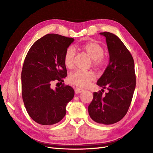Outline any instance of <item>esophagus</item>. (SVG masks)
Segmentation results:
<instances>
[{
	"label": "esophagus",
	"mask_w": 153,
	"mask_h": 153,
	"mask_svg": "<svg viewBox=\"0 0 153 153\" xmlns=\"http://www.w3.org/2000/svg\"><path fill=\"white\" fill-rule=\"evenodd\" d=\"M84 90L82 89V88H77L76 90H75V93L76 94H79V93H81L82 92H83Z\"/></svg>",
	"instance_id": "1"
}]
</instances>
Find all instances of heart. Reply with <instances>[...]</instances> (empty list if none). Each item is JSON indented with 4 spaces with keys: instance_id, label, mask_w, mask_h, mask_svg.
<instances>
[{
    "instance_id": "heart-1",
    "label": "heart",
    "mask_w": 153,
    "mask_h": 153,
    "mask_svg": "<svg viewBox=\"0 0 153 153\" xmlns=\"http://www.w3.org/2000/svg\"><path fill=\"white\" fill-rule=\"evenodd\" d=\"M81 49L93 60V64L97 68H101L105 65V59L103 57L104 50L99 43L95 41L88 42L83 45ZM74 56L75 50L72 48L66 50L64 56V63L66 68L72 69L74 66ZM95 79V74L92 71L76 70L69 77L70 83L80 87H87Z\"/></svg>"
}]
</instances>
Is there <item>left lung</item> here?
Instances as JSON below:
<instances>
[{
	"mask_svg": "<svg viewBox=\"0 0 153 153\" xmlns=\"http://www.w3.org/2000/svg\"><path fill=\"white\" fill-rule=\"evenodd\" d=\"M106 38L108 64L97 85L108 92L93 93L88 114L95 122L111 125L118 122L127 114L136 87L134 62L126 46L115 34L100 33Z\"/></svg>",
	"mask_w": 153,
	"mask_h": 153,
	"instance_id": "8db88e82",
	"label": "left lung"
}]
</instances>
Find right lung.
I'll use <instances>...</instances> for the list:
<instances>
[{
  "instance_id": "add662e5",
  "label": "right lung",
  "mask_w": 153,
  "mask_h": 153,
  "mask_svg": "<svg viewBox=\"0 0 153 153\" xmlns=\"http://www.w3.org/2000/svg\"><path fill=\"white\" fill-rule=\"evenodd\" d=\"M74 41L47 34L35 42L26 55L21 73L22 100L29 116L39 124L59 122L74 96V89L68 85L51 88L53 81L61 83L67 76L64 56Z\"/></svg>"
}]
</instances>
